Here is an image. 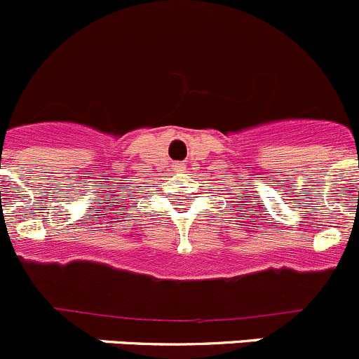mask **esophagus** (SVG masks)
Wrapping results in <instances>:
<instances>
[{"label": "esophagus", "instance_id": "obj_1", "mask_svg": "<svg viewBox=\"0 0 359 359\" xmlns=\"http://www.w3.org/2000/svg\"><path fill=\"white\" fill-rule=\"evenodd\" d=\"M172 169L176 170V172H180V170H183V169H185V165H183V163H174V165H172Z\"/></svg>", "mask_w": 359, "mask_h": 359}]
</instances>
